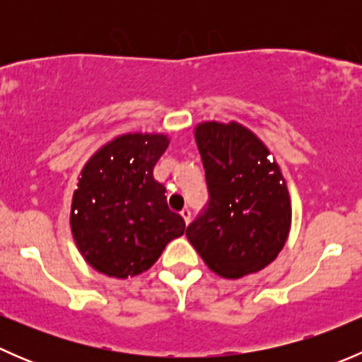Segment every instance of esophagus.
<instances>
[{"instance_id": "esophagus-1", "label": "esophagus", "mask_w": 362, "mask_h": 362, "mask_svg": "<svg viewBox=\"0 0 362 362\" xmlns=\"http://www.w3.org/2000/svg\"><path fill=\"white\" fill-rule=\"evenodd\" d=\"M180 215H182V218L185 221V224H189V222H191V210H189V208H184V210L180 211Z\"/></svg>"}]
</instances>
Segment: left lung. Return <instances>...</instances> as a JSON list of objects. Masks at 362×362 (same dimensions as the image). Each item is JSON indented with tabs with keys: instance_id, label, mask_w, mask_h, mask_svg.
I'll return each mask as SVG.
<instances>
[{
	"instance_id": "1",
	"label": "left lung",
	"mask_w": 362,
	"mask_h": 362,
	"mask_svg": "<svg viewBox=\"0 0 362 362\" xmlns=\"http://www.w3.org/2000/svg\"><path fill=\"white\" fill-rule=\"evenodd\" d=\"M208 185V206L185 235L204 264L242 279L273 262L291 231V198L268 147L238 122L194 129Z\"/></svg>"
}]
</instances>
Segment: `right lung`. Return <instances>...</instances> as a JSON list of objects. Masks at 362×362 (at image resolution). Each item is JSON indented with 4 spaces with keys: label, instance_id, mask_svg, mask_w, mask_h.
<instances>
[{
    "label": "right lung",
    "instance_id": "obj_1",
    "mask_svg": "<svg viewBox=\"0 0 362 362\" xmlns=\"http://www.w3.org/2000/svg\"><path fill=\"white\" fill-rule=\"evenodd\" d=\"M170 145L160 133H127L105 144L80 171L71 199L73 240L96 272L127 279L147 272L185 222L166 203L154 166Z\"/></svg>",
    "mask_w": 362,
    "mask_h": 362
}]
</instances>
